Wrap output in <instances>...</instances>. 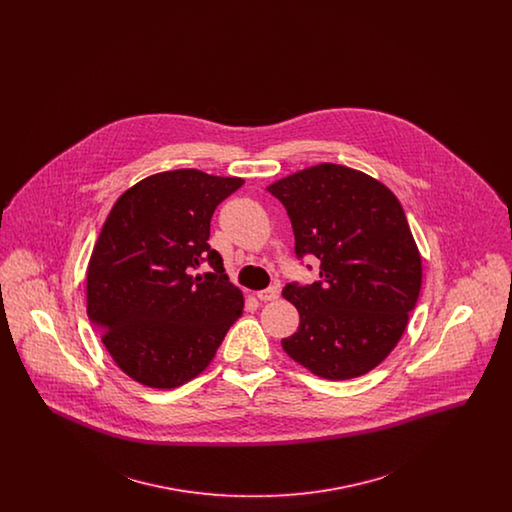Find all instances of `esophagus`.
I'll list each match as a JSON object with an SVG mask.
<instances>
[{
  "mask_svg": "<svg viewBox=\"0 0 512 512\" xmlns=\"http://www.w3.org/2000/svg\"><path fill=\"white\" fill-rule=\"evenodd\" d=\"M257 297H259L261 301H274V299L280 297V290H278V286H270L267 290L257 292Z\"/></svg>",
  "mask_w": 512,
  "mask_h": 512,
  "instance_id": "obj_1",
  "label": "esophagus"
}]
</instances>
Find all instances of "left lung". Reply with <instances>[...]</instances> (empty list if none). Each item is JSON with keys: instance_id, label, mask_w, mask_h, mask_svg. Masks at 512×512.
I'll return each instance as SVG.
<instances>
[{"instance_id": "1", "label": "left lung", "mask_w": 512, "mask_h": 512, "mask_svg": "<svg viewBox=\"0 0 512 512\" xmlns=\"http://www.w3.org/2000/svg\"><path fill=\"white\" fill-rule=\"evenodd\" d=\"M292 220L295 255H315L320 280L288 284L299 328L282 340L295 363L326 380L380 365L401 340L422 286L405 211L365 172L320 163L270 184Z\"/></svg>"}]
</instances>
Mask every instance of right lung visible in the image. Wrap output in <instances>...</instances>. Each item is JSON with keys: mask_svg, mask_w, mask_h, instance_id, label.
<instances>
[{"mask_svg": "<svg viewBox=\"0 0 512 512\" xmlns=\"http://www.w3.org/2000/svg\"><path fill=\"white\" fill-rule=\"evenodd\" d=\"M236 176L180 169L128 188L105 220L86 272V311L113 361L147 388L171 390L213 361L244 295L207 244ZM203 262L213 273L194 275Z\"/></svg>", "mask_w": 512, "mask_h": 512, "instance_id": "right-lung-1", "label": "right lung"}]
</instances>
